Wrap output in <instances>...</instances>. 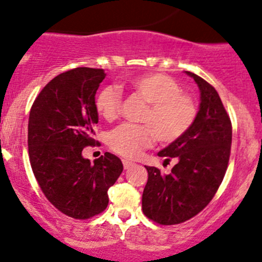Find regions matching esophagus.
Wrapping results in <instances>:
<instances>
[{
    "label": "esophagus",
    "mask_w": 262,
    "mask_h": 262,
    "mask_svg": "<svg viewBox=\"0 0 262 262\" xmlns=\"http://www.w3.org/2000/svg\"><path fill=\"white\" fill-rule=\"evenodd\" d=\"M123 166H124V169H129V168L134 166V163H133V162L126 161V159H124V161H123Z\"/></svg>",
    "instance_id": "esophagus-1"
}]
</instances>
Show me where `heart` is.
<instances>
[{
    "label": "heart",
    "mask_w": 262,
    "mask_h": 262,
    "mask_svg": "<svg viewBox=\"0 0 262 262\" xmlns=\"http://www.w3.org/2000/svg\"><path fill=\"white\" fill-rule=\"evenodd\" d=\"M128 89L149 104L142 118L148 125L123 124L110 132V148L120 156L136 158L152 145L156 137L162 143L176 142L193 125L197 117L196 103L191 96L182 94V88L168 75H136L128 80ZM120 105L122 94L113 86L104 88L96 96L95 108L105 120L115 119Z\"/></svg>",
    "instance_id": "heart-1"
}]
</instances>
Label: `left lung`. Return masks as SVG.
<instances>
[{"mask_svg": "<svg viewBox=\"0 0 262 262\" xmlns=\"http://www.w3.org/2000/svg\"><path fill=\"white\" fill-rule=\"evenodd\" d=\"M184 73L200 89L196 120L182 138L158 152L164 162L177 161L169 174L145 166L142 208L161 225L182 224L200 213L219 189L230 159L232 126L219 93L196 74Z\"/></svg>", "mask_w": 262, "mask_h": 262, "instance_id": "left-lung-1", "label": "left lung"}]
</instances>
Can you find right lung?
Returning a JSON list of instances; mask_svg holds the SVG:
<instances>
[{
  "label": "right lung",
  "mask_w": 262,
  "mask_h": 262,
  "mask_svg": "<svg viewBox=\"0 0 262 262\" xmlns=\"http://www.w3.org/2000/svg\"><path fill=\"white\" fill-rule=\"evenodd\" d=\"M106 74L103 69L76 68L60 74L34 101L29 118L32 172L46 198L73 219H90L106 208L108 189L123 172L117 156L95 159L82 149L95 144L99 122L95 94Z\"/></svg>",
  "instance_id": "1"
}]
</instances>
